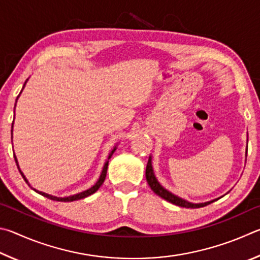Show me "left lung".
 <instances>
[{
	"label": "left lung",
	"mask_w": 260,
	"mask_h": 260,
	"mask_svg": "<svg viewBox=\"0 0 260 260\" xmlns=\"http://www.w3.org/2000/svg\"><path fill=\"white\" fill-rule=\"evenodd\" d=\"M247 152H248V139H247V148H245V156H247ZM146 180H147V183L149 185V187L152 188L154 193L158 195V197H161L162 199H165L166 201L175 204V206H178V207L190 208V209L202 208V207L208 206V204L217 201L218 199H220V198H218V199H215V200H211V201L203 202V203H193V202L187 201V200H184V199H181L179 197H177V195H175L174 193L169 192V190L166 189L160 183H158L156 176H155V174H154V169H153V165H152V156H149L148 162H147Z\"/></svg>",
	"instance_id": "8db88e82"
}]
</instances>
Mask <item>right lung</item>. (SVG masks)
Here are the masks:
<instances>
[{
  "label": "right lung",
  "instance_id": "1",
  "mask_svg": "<svg viewBox=\"0 0 260 260\" xmlns=\"http://www.w3.org/2000/svg\"><path fill=\"white\" fill-rule=\"evenodd\" d=\"M27 81H28V79H27V80L25 81L24 86H22V89H21V91H20L19 95H18L17 99H16V104H17V100H18V98L20 97V94H21V92H22V90L25 89V85H26V83H27ZM15 108H16V105H15ZM13 120H15V118H13ZM12 129H13V122H12V125H11V139H12ZM116 148H117V144L115 145V146L113 147L112 151L109 152V154H108V157H107V161L105 162V165H104V167H103L102 174H100L99 178H98V180H97V181H95L94 185H93V186H91L90 188H88V189L83 190V192H81V193H77V194H74V195H68V197H54V195L48 194V193H44V192H41V190H38V189H36V188H33V187H31L30 184L28 183V180H27V178H26V177H25V175L22 174V171L20 170L19 165H18V160H17L16 155H15V154H13V155H15V160H16V163H17V167H18V169H19V171H20V174H21V176H22V178H24V179H25V181H26V183L30 186L31 189H34L36 193H39V194H41V195H43L44 198H48V199H50V200H53V201H59V202H72V201H76V200L84 199V198H86V197H89V195H91V194H93V193L97 192V190L99 189L100 186L103 185V183H104L105 178H106V174H107V168H108V162H109V158L112 157V155H113V154H114V152L116 151Z\"/></svg>",
  "mask_w": 260,
  "mask_h": 260
}]
</instances>
